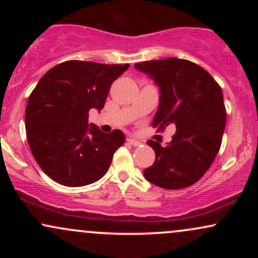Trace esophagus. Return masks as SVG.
Listing matches in <instances>:
<instances>
[{
  "label": "esophagus",
  "instance_id": "1",
  "mask_svg": "<svg viewBox=\"0 0 258 258\" xmlns=\"http://www.w3.org/2000/svg\"><path fill=\"white\" fill-rule=\"evenodd\" d=\"M127 142H128L130 144H132L133 147H138L142 144V142H139L138 139H135V138H127Z\"/></svg>",
  "mask_w": 258,
  "mask_h": 258
}]
</instances>
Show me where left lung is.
<instances>
[{"mask_svg":"<svg viewBox=\"0 0 258 258\" xmlns=\"http://www.w3.org/2000/svg\"><path fill=\"white\" fill-rule=\"evenodd\" d=\"M160 87V104L153 127L164 131L176 126L166 147L147 143L155 152V162L144 177L164 189L193 185L212 165L221 148L227 112L223 93L215 79L193 61L178 58L135 64Z\"/></svg>","mask_w":258,"mask_h":258,"instance_id":"8db88e82","label":"left lung"}]
</instances>
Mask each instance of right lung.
Listing matches in <instances>:
<instances>
[{"label": "right lung", "instance_id": "right-lung-1", "mask_svg": "<svg viewBox=\"0 0 258 258\" xmlns=\"http://www.w3.org/2000/svg\"><path fill=\"white\" fill-rule=\"evenodd\" d=\"M128 67L63 61L44 74L31 92L25 109L29 147L43 172L59 184L97 182L125 143L120 130L104 133L88 125V111L103 109L111 84Z\"/></svg>", "mask_w": 258, "mask_h": 258}]
</instances>
